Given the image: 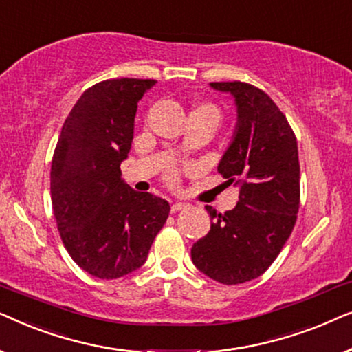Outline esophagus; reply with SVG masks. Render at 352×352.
Masks as SVG:
<instances>
[{"label":"esophagus","mask_w":352,"mask_h":352,"mask_svg":"<svg viewBox=\"0 0 352 352\" xmlns=\"http://www.w3.org/2000/svg\"><path fill=\"white\" fill-rule=\"evenodd\" d=\"M184 208H187V204H182V201H175V204L171 205L173 211H179V210H184Z\"/></svg>","instance_id":"esophagus-1"}]
</instances>
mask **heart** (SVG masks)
<instances>
[{
	"mask_svg": "<svg viewBox=\"0 0 352 352\" xmlns=\"http://www.w3.org/2000/svg\"><path fill=\"white\" fill-rule=\"evenodd\" d=\"M190 118H200L205 122H210L216 128L221 122V110L214 104L200 102L197 104L190 112Z\"/></svg>",
	"mask_w": 352,
	"mask_h": 352,
	"instance_id": "1",
	"label": "heart"
}]
</instances>
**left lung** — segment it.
I'll list each match as a JSON object with an SVG mask.
<instances>
[{
	"label": "left lung",
	"instance_id": "obj_1",
	"mask_svg": "<svg viewBox=\"0 0 352 352\" xmlns=\"http://www.w3.org/2000/svg\"><path fill=\"white\" fill-rule=\"evenodd\" d=\"M234 98L232 141L218 163L229 184L239 187L235 208L224 214L206 205L210 232L192 245V263L224 285L253 280L266 272L290 237L300 208L296 138L285 115L264 91L242 81L210 83Z\"/></svg>",
	"mask_w": 352,
	"mask_h": 352
}]
</instances>
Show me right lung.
Instances as JSON below:
<instances>
[{"label": "right lung", "instance_id": "obj_1", "mask_svg": "<svg viewBox=\"0 0 352 352\" xmlns=\"http://www.w3.org/2000/svg\"><path fill=\"white\" fill-rule=\"evenodd\" d=\"M155 80H105L86 89L62 126L51 165L57 229L78 266L118 278L146 263L170 213L165 199L123 181L138 102Z\"/></svg>", "mask_w": 352, "mask_h": 352}]
</instances>
